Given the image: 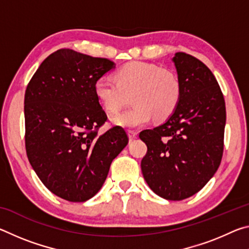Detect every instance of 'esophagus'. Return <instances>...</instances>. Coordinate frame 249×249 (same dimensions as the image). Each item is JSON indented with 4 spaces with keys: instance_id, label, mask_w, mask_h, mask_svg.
Returning a JSON list of instances; mask_svg holds the SVG:
<instances>
[{
    "instance_id": "obj_1",
    "label": "esophagus",
    "mask_w": 249,
    "mask_h": 249,
    "mask_svg": "<svg viewBox=\"0 0 249 249\" xmlns=\"http://www.w3.org/2000/svg\"><path fill=\"white\" fill-rule=\"evenodd\" d=\"M127 134H128L129 141H133V140H135V138H137V133L134 132V130H128Z\"/></svg>"
}]
</instances>
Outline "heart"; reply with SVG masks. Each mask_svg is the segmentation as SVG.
Wrapping results in <instances>:
<instances>
[{"mask_svg": "<svg viewBox=\"0 0 249 249\" xmlns=\"http://www.w3.org/2000/svg\"><path fill=\"white\" fill-rule=\"evenodd\" d=\"M94 82L96 99L107 113H115L132 95V107L112 116V123L126 128L140 127L153 119L169 117L178 105L181 83L174 71L142 61L124 65L114 74Z\"/></svg>", "mask_w": 249, "mask_h": 249, "instance_id": "obj_1", "label": "heart"}]
</instances>
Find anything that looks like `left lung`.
Masks as SVG:
<instances>
[{
  "label": "left lung",
  "mask_w": 249,
  "mask_h": 249,
  "mask_svg": "<svg viewBox=\"0 0 249 249\" xmlns=\"http://www.w3.org/2000/svg\"><path fill=\"white\" fill-rule=\"evenodd\" d=\"M172 61L180 101L165 123L141 132L147 145L141 167L156 195L180 201L199 192L220 166L226 109L220 86L203 62L184 53H176Z\"/></svg>",
  "instance_id": "8db88e82"
}]
</instances>
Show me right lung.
Listing matches in <instances>:
<instances>
[{
	"instance_id": "right-lung-1",
	"label": "right lung",
	"mask_w": 249,
	"mask_h": 249,
	"mask_svg": "<svg viewBox=\"0 0 249 249\" xmlns=\"http://www.w3.org/2000/svg\"><path fill=\"white\" fill-rule=\"evenodd\" d=\"M115 68L107 58L59 49L45 59L25 92V146L46 188L70 202L94 196L128 137L115 126L99 134L107 116L94 82Z\"/></svg>"
}]
</instances>
